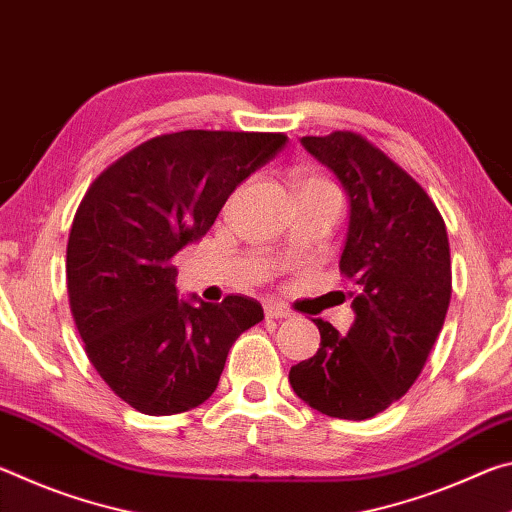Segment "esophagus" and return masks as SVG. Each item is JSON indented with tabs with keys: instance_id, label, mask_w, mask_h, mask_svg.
<instances>
[{
	"instance_id": "1",
	"label": "esophagus",
	"mask_w": 512,
	"mask_h": 512,
	"mask_svg": "<svg viewBox=\"0 0 512 512\" xmlns=\"http://www.w3.org/2000/svg\"><path fill=\"white\" fill-rule=\"evenodd\" d=\"M264 311H266V318H289L291 316V311L287 307L273 305V302H271V305H266Z\"/></svg>"
}]
</instances>
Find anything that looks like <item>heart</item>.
<instances>
[{"mask_svg": "<svg viewBox=\"0 0 512 512\" xmlns=\"http://www.w3.org/2000/svg\"><path fill=\"white\" fill-rule=\"evenodd\" d=\"M296 180H298V185H307V183H325V180H320V178H316V176H309L307 171H298Z\"/></svg>", "mask_w": 512, "mask_h": 512, "instance_id": "1", "label": "heart"}]
</instances>
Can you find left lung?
Wrapping results in <instances>:
<instances>
[{
	"mask_svg": "<svg viewBox=\"0 0 512 512\" xmlns=\"http://www.w3.org/2000/svg\"><path fill=\"white\" fill-rule=\"evenodd\" d=\"M302 144L350 198L339 266L357 318L345 336L316 318L320 348L289 381L329 418L368 420L415 384L443 329L452 298L445 221L418 180L363 135L334 131Z\"/></svg>",
	"mask_w": 512,
	"mask_h": 512,
	"instance_id": "left-lung-1",
	"label": "left lung"
}]
</instances>
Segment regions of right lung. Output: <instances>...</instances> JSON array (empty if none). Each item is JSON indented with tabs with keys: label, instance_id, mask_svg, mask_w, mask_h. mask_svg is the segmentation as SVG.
<instances>
[{
	"label": "right lung",
	"instance_id": "obj_1",
	"mask_svg": "<svg viewBox=\"0 0 512 512\" xmlns=\"http://www.w3.org/2000/svg\"><path fill=\"white\" fill-rule=\"evenodd\" d=\"M287 144L284 133L180 131L151 137L103 169L74 214L67 296L85 354L110 391L146 415L196 409L255 298L178 300L173 257L207 235L228 196Z\"/></svg>",
	"mask_w": 512,
	"mask_h": 512
}]
</instances>
